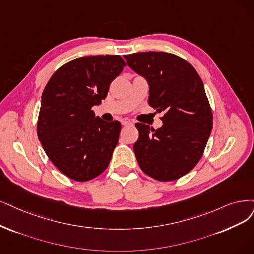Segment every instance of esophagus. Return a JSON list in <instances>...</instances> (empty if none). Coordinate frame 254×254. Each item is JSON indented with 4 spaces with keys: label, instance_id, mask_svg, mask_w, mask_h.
Returning a JSON list of instances; mask_svg holds the SVG:
<instances>
[{
    "label": "esophagus",
    "instance_id": "obj_1",
    "mask_svg": "<svg viewBox=\"0 0 254 254\" xmlns=\"http://www.w3.org/2000/svg\"><path fill=\"white\" fill-rule=\"evenodd\" d=\"M121 125L122 126H132L133 122L130 121V120H128V119H127V118H125V119L121 120Z\"/></svg>",
    "mask_w": 254,
    "mask_h": 254
}]
</instances>
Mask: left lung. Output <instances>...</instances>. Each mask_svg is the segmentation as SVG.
<instances>
[{"label":"left lung","instance_id":"left-lung-1","mask_svg":"<svg viewBox=\"0 0 254 254\" xmlns=\"http://www.w3.org/2000/svg\"><path fill=\"white\" fill-rule=\"evenodd\" d=\"M128 67L148 82V105L164 111L163 126L136 124L134 153L142 172L155 180L174 181L201 159L212 129V113L204 84L192 65L175 54L125 55Z\"/></svg>","mask_w":254,"mask_h":254}]
</instances>
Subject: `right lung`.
<instances>
[{
	"label": "right lung",
	"mask_w": 254,
	"mask_h": 254,
	"mask_svg": "<svg viewBox=\"0 0 254 254\" xmlns=\"http://www.w3.org/2000/svg\"><path fill=\"white\" fill-rule=\"evenodd\" d=\"M119 55L86 56L56 71L42 95L37 136L52 163L75 181L105 172L119 139V121L106 122L92 111L124 70Z\"/></svg>",
	"instance_id": "obj_1"
}]
</instances>
